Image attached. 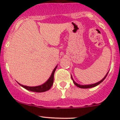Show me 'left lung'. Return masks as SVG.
I'll list each match as a JSON object with an SVG mask.
<instances>
[{"label": "left lung", "mask_w": 120, "mask_h": 120, "mask_svg": "<svg viewBox=\"0 0 120 120\" xmlns=\"http://www.w3.org/2000/svg\"><path fill=\"white\" fill-rule=\"evenodd\" d=\"M108 72H107V73L106 74V75H105V77H104V78H103V79H101V81H100L98 82H97V83H94V84L85 85H79V84H78V83H76L74 81V79H73V78H72V76H71V78H72V81H73V82H74V84H75V85H76V86H78V88H83V89H86V88H93V87H95V86H96L98 85H99V84H100V83H101V82H102L104 81V79H105V78H106V77H107V74H108Z\"/></svg>", "instance_id": "1"}]
</instances>
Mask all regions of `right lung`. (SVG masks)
Wrapping results in <instances>:
<instances>
[{"instance_id": "right-lung-1", "label": "right lung", "mask_w": 120, "mask_h": 120, "mask_svg": "<svg viewBox=\"0 0 120 120\" xmlns=\"http://www.w3.org/2000/svg\"><path fill=\"white\" fill-rule=\"evenodd\" d=\"M57 66H56L53 70L52 73L51 75H50V78L48 79V80L46 82H45L43 84L41 85L37 86H27L23 85L20 84L21 86L24 88L25 89H27V90H30V91L32 92H46L47 90H49L50 89V88L52 87V86L53 85V80H54V72L56 71V69Z\"/></svg>"}]
</instances>
